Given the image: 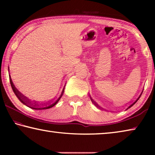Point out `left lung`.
I'll return each mask as SVG.
<instances>
[{
  "mask_svg": "<svg viewBox=\"0 0 155 155\" xmlns=\"http://www.w3.org/2000/svg\"><path fill=\"white\" fill-rule=\"evenodd\" d=\"M142 92H143V91H141V94H140V96L138 97V98H137V100H136V101H135L134 102V103H133L132 104H130V105H129V107H128V108H127V109H129V108H130V107H132L133 105H134V104H135L136 103H137V101H138V100H139V99H140V96H141V94H142ZM91 102H92V103H94V104H96V105H97V106H98V104H96V103H95V102H94V100H93L92 98H91Z\"/></svg>",
  "mask_w": 155,
  "mask_h": 155,
  "instance_id": "8db88e82",
  "label": "left lung"
}]
</instances>
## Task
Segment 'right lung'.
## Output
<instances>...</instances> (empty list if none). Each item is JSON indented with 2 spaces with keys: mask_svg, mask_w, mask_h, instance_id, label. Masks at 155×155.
<instances>
[{
  "mask_svg": "<svg viewBox=\"0 0 155 155\" xmlns=\"http://www.w3.org/2000/svg\"><path fill=\"white\" fill-rule=\"evenodd\" d=\"M9 77H10V74H9ZM10 83H11L12 90H13V91H14L15 95L17 96V98L19 99V101L21 102V103L25 104L26 106L28 107L29 108H31L33 109H36V110L47 109H50V108H51V107H54L57 103H58L60 98H61L63 94H64V88H65V87H64V89H63L61 93V94H60V96L58 97V98H57L55 100H54L53 101H52L49 103H36V102H35V103H32V102L30 101L27 98V97L23 96L22 94L17 90L16 87H15V85H14V83H13L11 78H10Z\"/></svg>",
  "mask_w": 155,
  "mask_h": 155,
  "instance_id": "add662e5",
  "label": "right lung"
}]
</instances>
